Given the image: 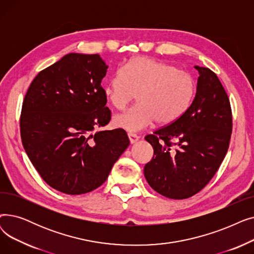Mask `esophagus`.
Returning a JSON list of instances; mask_svg holds the SVG:
<instances>
[{
  "label": "esophagus",
  "instance_id": "obj_1",
  "mask_svg": "<svg viewBox=\"0 0 254 254\" xmlns=\"http://www.w3.org/2000/svg\"><path fill=\"white\" fill-rule=\"evenodd\" d=\"M128 138H129V142L131 143V144H134V143H136L139 139H140V137L138 136V135H136V134H131V132H128Z\"/></svg>",
  "mask_w": 254,
  "mask_h": 254
}]
</instances>
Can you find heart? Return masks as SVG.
<instances>
[{"label":"heart","mask_w":254,"mask_h":254,"mask_svg":"<svg viewBox=\"0 0 254 254\" xmlns=\"http://www.w3.org/2000/svg\"><path fill=\"white\" fill-rule=\"evenodd\" d=\"M114 108L124 109L136 98L138 105L113 118L116 127L130 132L142 130L154 120L169 125L190 107L194 84L190 75L175 66L149 58H134L118 69L103 89Z\"/></svg>","instance_id":"heart-1"}]
</instances>
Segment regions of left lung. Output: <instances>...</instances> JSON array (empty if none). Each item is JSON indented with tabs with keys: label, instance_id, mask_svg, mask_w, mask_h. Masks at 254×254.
<instances>
[{
	"label": "left lung",
	"instance_id": "1",
	"mask_svg": "<svg viewBox=\"0 0 254 254\" xmlns=\"http://www.w3.org/2000/svg\"><path fill=\"white\" fill-rule=\"evenodd\" d=\"M194 69L196 92L188 110L145 137L153 147L145 178L156 192L174 199L190 197L205 188L228 152L232 135L231 104L218 77L204 66Z\"/></svg>",
	"mask_w": 254,
	"mask_h": 254
}]
</instances>
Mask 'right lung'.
I'll use <instances>...</instances> for the list:
<instances>
[{
	"mask_svg": "<svg viewBox=\"0 0 254 254\" xmlns=\"http://www.w3.org/2000/svg\"><path fill=\"white\" fill-rule=\"evenodd\" d=\"M108 65L99 55L69 53L40 72L22 103L23 148L52 189L82 194L101 186L129 145L125 129L108 125L101 82Z\"/></svg>",
	"mask_w": 254,
	"mask_h": 254,
	"instance_id": "add662e5",
	"label": "right lung"
}]
</instances>
